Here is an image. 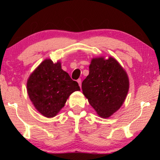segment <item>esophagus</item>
Returning a JSON list of instances; mask_svg holds the SVG:
<instances>
[{
	"instance_id": "34e87169",
	"label": "esophagus",
	"mask_w": 160,
	"mask_h": 160,
	"mask_svg": "<svg viewBox=\"0 0 160 160\" xmlns=\"http://www.w3.org/2000/svg\"><path fill=\"white\" fill-rule=\"evenodd\" d=\"M77 82H78V85H79V86L81 87V84H82V82H81V79H78V80H77Z\"/></svg>"
}]
</instances>
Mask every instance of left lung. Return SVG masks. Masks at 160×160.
<instances>
[{
	"instance_id": "1",
	"label": "left lung",
	"mask_w": 160,
	"mask_h": 160,
	"mask_svg": "<svg viewBox=\"0 0 160 160\" xmlns=\"http://www.w3.org/2000/svg\"><path fill=\"white\" fill-rule=\"evenodd\" d=\"M90 72L82 83V93L103 118L110 117L120 109L129 90L125 69L112 56L93 58Z\"/></svg>"
}]
</instances>
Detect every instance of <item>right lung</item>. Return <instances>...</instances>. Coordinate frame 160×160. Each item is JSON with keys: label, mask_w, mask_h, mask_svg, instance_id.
Here are the masks:
<instances>
[{"label": "right lung", "mask_w": 160, "mask_h": 160, "mask_svg": "<svg viewBox=\"0 0 160 160\" xmlns=\"http://www.w3.org/2000/svg\"><path fill=\"white\" fill-rule=\"evenodd\" d=\"M29 99L38 112L47 118L58 114L75 91H80L76 81L61 68V63L45 59L29 75L27 82Z\"/></svg>", "instance_id": "right-lung-1"}]
</instances>
